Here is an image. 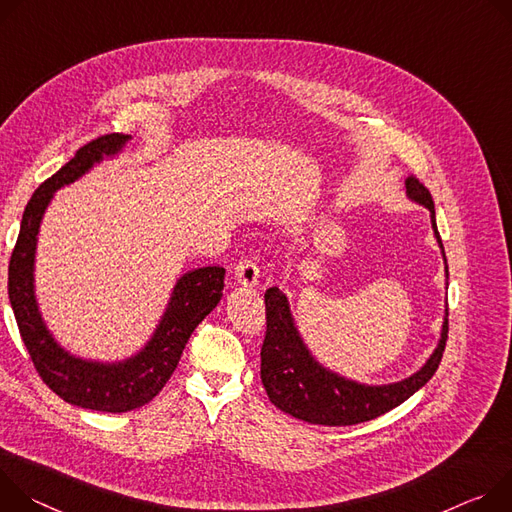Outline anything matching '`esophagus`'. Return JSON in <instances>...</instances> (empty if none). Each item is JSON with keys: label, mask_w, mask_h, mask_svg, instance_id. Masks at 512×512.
I'll use <instances>...</instances> for the list:
<instances>
[{"label": "esophagus", "mask_w": 512, "mask_h": 512, "mask_svg": "<svg viewBox=\"0 0 512 512\" xmlns=\"http://www.w3.org/2000/svg\"><path fill=\"white\" fill-rule=\"evenodd\" d=\"M234 276L238 280V285L242 289H250V287H256L258 285V278H260V270H258V264L250 258H244L236 264L234 268Z\"/></svg>", "instance_id": "esophagus-1"}]
</instances>
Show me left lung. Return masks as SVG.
<instances>
[{
  "label": "left lung",
  "mask_w": 512,
  "mask_h": 512,
  "mask_svg": "<svg viewBox=\"0 0 512 512\" xmlns=\"http://www.w3.org/2000/svg\"><path fill=\"white\" fill-rule=\"evenodd\" d=\"M405 187L411 201L429 209L433 232L445 260L443 244L435 223V205L429 189L413 175L405 181ZM264 303L266 337L260 350V378L268 399L280 411L313 425H356L372 421L388 413L390 409L399 407L431 380L445 350L447 309L439 344L421 370L401 382L380 386L360 384L356 380H348L331 372L311 356L291 315L289 299L285 293L278 291V287H272L264 293Z\"/></svg>",
  "instance_id": "obj_1"
}]
</instances>
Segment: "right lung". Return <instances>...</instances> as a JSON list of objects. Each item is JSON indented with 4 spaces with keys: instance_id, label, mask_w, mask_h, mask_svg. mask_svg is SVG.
I'll return each instance as SVG.
<instances>
[{
    "instance_id": "obj_1",
    "label": "right lung",
    "mask_w": 512,
    "mask_h": 512,
    "mask_svg": "<svg viewBox=\"0 0 512 512\" xmlns=\"http://www.w3.org/2000/svg\"><path fill=\"white\" fill-rule=\"evenodd\" d=\"M130 138L128 134H107L91 140L34 191L24 209L8 268L10 303L36 372L63 401L103 413L134 411L154 399L173 376L195 327L217 307L225 276V268L221 266H203L185 272L177 280L150 342L128 360H83L67 352L52 337L34 295V258L40 221L54 191L75 183L103 158L122 152Z\"/></svg>"
}]
</instances>
